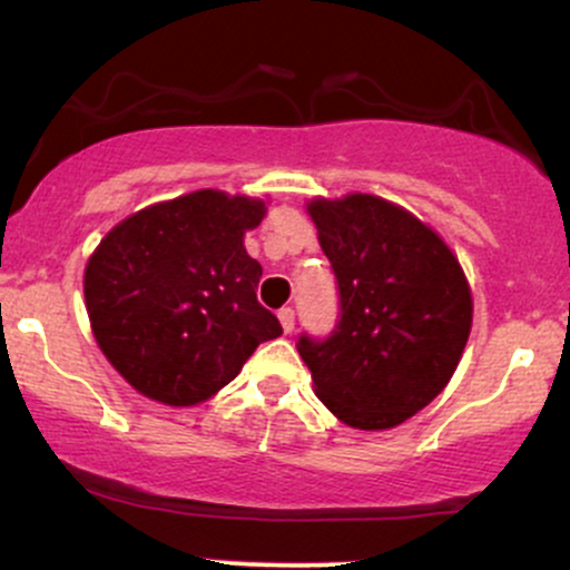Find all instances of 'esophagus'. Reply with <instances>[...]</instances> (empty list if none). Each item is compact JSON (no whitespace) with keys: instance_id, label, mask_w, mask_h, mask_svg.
I'll return each instance as SVG.
<instances>
[{"instance_id":"esophagus-1","label":"esophagus","mask_w":570,"mask_h":570,"mask_svg":"<svg viewBox=\"0 0 570 570\" xmlns=\"http://www.w3.org/2000/svg\"><path fill=\"white\" fill-rule=\"evenodd\" d=\"M278 322H281V326H284L286 335H289V332L294 330V311H292V307H281Z\"/></svg>"}]
</instances>
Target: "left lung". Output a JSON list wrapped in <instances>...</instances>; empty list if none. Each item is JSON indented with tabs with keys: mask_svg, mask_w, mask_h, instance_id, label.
I'll list each match as a JSON object with an SVG mask.
<instances>
[{
	"mask_svg": "<svg viewBox=\"0 0 570 570\" xmlns=\"http://www.w3.org/2000/svg\"><path fill=\"white\" fill-rule=\"evenodd\" d=\"M337 278L330 337L299 335L316 396L353 429H391L423 410L461 362L472 292L448 244L375 195L307 203Z\"/></svg>",
	"mask_w": 570,
	"mask_h": 570,
	"instance_id": "obj_1",
	"label": "left lung"
}]
</instances>
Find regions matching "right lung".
I'll list each match as a JSON object with an SVG mask.
<instances>
[{"label":"right lung","mask_w":570,"mask_h":570,"mask_svg":"<svg viewBox=\"0 0 570 570\" xmlns=\"http://www.w3.org/2000/svg\"><path fill=\"white\" fill-rule=\"evenodd\" d=\"M265 203L198 189L122 219L85 267L98 348L144 396L171 407L206 402L281 324L257 303L263 265L244 233Z\"/></svg>","instance_id":"obj_1"}]
</instances>
